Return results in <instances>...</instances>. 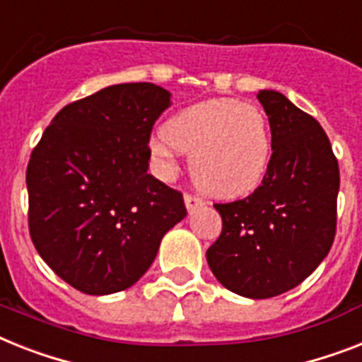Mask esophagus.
<instances>
[{"label":"esophagus","mask_w":362,"mask_h":362,"mask_svg":"<svg viewBox=\"0 0 362 362\" xmlns=\"http://www.w3.org/2000/svg\"><path fill=\"white\" fill-rule=\"evenodd\" d=\"M184 202H186V208L187 211H193L195 208H201L204 206V201H202L201 197L197 195H191V193H187L186 197H184Z\"/></svg>","instance_id":"1"}]
</instances>
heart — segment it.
Masks as SVG:
<instances>
[{"instance_id":"heart-1","label":"heart","mask_w":362,"mask_h":362,"mask_svg":"<svg viewBox=\"0 0 362 362\" xmlns=\"http://www.w3.org/2000/svg\"><path fill=\"white\" fill-rule=\"evenodd\" d=\"M151 148L163 165H173L176 151L187 152L197 186L214 197L238 199L264 180L272 161V132L257 105L210 98L167 119Z\"/></svg>"}]
</instances>
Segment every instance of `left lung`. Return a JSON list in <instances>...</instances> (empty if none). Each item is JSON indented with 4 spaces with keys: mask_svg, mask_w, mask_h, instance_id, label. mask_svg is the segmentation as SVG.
Returning a JSON list of instances; mask_svg holds the SVG:
<instances>
[{
    "mask_svg": "<svg viewBox=\"0 0 362 362\" xmlns=\"http://www.w3.org/2000/svg\"><path fill=\"white\" fill-rule=\"evenodd\" d=\"M257 98L272 128L269 169L249 197L214 204L223 228L206 260L227 290L266 299L303 283L327 257L340 173L318 120L277 90Z\"/></svg>",
    "mask_w": 362,
    "mask_h": 362,
    "instance_id": "obj_1",
    "label": "left lung"
}]
</instances>
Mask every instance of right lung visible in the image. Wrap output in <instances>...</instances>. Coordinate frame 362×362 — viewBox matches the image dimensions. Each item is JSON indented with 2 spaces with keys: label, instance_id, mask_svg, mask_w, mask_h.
Instances as JSON below:
<instances>
[{
  "label": "right lung",
  "instance_id": "right-lung-1",
  "mask_svg": "<svg viewBox=\"0 0 362 362\" xmlns=\"http://www.w3.org/2000/svg\"><path fill=\"white\" fill-rule=\"evenodd\" d=\"M171 105L154 83H120L64 105L31 152L25 182L35 249L89 296L135 284L186 217L180 191L148 175L152 126Z\"/></svg>",
  "mask_w": 362,
  "mask_h": 362
}]
</instances>
